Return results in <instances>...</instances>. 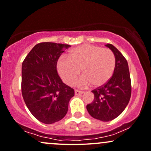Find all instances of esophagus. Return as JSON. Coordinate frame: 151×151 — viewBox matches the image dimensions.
<instances>
[{"instance_id":"obj_1","label":"esophagus","mask_w":151,"mask_h":151,"mask_svg":"<svg viewBox=\"0 0 151 151\" xmlns=\"http://www.w3.org/2000/svg\"><path fill=\"white\" fill-rule=\"evenodd\" d=\"M84 92L81 91V90H75V95L76 96H80V95L83 94Z\"/></svg>"}]
</instances>
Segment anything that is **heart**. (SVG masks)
Here are the masks:
<instances>
[{
    "label": "heart",
    "mask_w": 151,
    "mask_h": 151,
    "mask_svg": "<svg viewBox=\"0 0 151 151\" xmlns=\"http://www.w3.org/2000/svg\"><path fill=\"white\" fill-rule=\"evenodd\" d=\"M115 56L109 49L97 45L84 44L74 47L69 57H61L57 64L60 75L66 84L73 85L80 74V86L91 84L93 88L104 85L113 74L115 69Z\"/></svg>",
    "instance_id": "obj_1"
}]
</instances>
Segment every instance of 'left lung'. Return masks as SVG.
I'll return each mask as SVG.
<instances>
[{"mask_svg": "<svg viewBox=\"0 0 151 151\" xmlns=\"http://www.w3.org/2000/svg\"><path fill=\"white\" fill-rule=\"evenodd\" d=\"M106 46L115 56L114 74L106 84L92 91L95 96L94 101L87 105V110L93 118L109 122L119 116L129 104L132 87L126 58L111 44H107Z\"/></svg>", "mask_w": 151, "mask_h": 151, "instance_id": "left-lung-1", "label": "left lung"}]
</instances>
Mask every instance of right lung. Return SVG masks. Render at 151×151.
<instances>
[{"label": "right lung", "mask_w": 151, "mask_h": 151, "mask_svg": "<svg viewBox=\"0 0 151 151\" xmlns=\"http://www.w3.org/2000/svg\"><path fill=\"white\" fill-rule=\"evenodd\" d=\"M70 45L40 42L30 50L22 66V93L31 114L46 124L62 119L68 111L74 89L64 84L57 61Z\"/></svg>", "instance_id": "1"}]
</instances>
